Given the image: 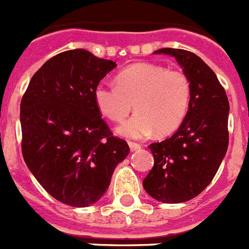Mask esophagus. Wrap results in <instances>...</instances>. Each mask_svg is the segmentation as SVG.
Masks as SVG:
<instances>
[{
    "label": "esophagus",
    "instance_id": "esophagus-1",
    "mask_svg": "<svg viewBox=\"0 0 249 249\" xmlns=\"http://www.w3.org/2000/svg\"><path fill=\"white\" fill-rule=\"evenodd\" d=\"M129 147H130V151H132V152H134V151L140 150L141 146L136 142H129Z\"/></svg>",
    "mask_w": 249,
    "mask_h": 249
}]
</instances>
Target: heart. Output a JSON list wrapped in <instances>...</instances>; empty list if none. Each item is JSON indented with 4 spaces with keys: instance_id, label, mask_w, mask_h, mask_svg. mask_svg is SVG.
<instances>
[{
    "instance_id": "b5f03b06",
    "label": "heart",
    "mask_w": 249,
    "mask_h": 249,
    "mask_svg": "<svg viewBox=\"0 0 249 249\" xmlns=\"http://www.w3.org/2000/svg\"><path fill=\"white\" fill-rule=\"evenodd\" d=\"M115 83H98L93 98L102 115L113 122H123L134 104L136 113L117 130L124 138L142 140L155 131L168 134L187 115L192 89L180 70L138 62L122 70Z\"/></svg>"
}]
</instances>
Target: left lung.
Listing matches in <instances>:
<instances>
[{
  "instance_id": "8db88e82",
  "label": "left lung",
  "mask_w": 249,
  "mask_h": 249,
  "mask_svg": "<svg viewBox=\"0 0 249 249\" xmlns=\"http://www.w3.org/2000/svg\"><path fill=\"white\" fill-rule=\"evenodd\" d=\"M177 60L190 82V103L184 120L171 138L148 146L155 164L143 189L166 204L184 203L200 194L215 177L229 147L230 103L215 72L182 49L155 51Z\"/></svg>"
}]
</instances>
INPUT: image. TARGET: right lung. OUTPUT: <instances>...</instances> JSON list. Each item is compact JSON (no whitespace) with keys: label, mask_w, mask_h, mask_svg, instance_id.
Instances as JSON below:
<instances>
[{"label":"right lung","mask_w":249,"mask_h":249,"mask_svg":"<svg viewBox=\"0 0 249 249\" xmlns=\"http://www.w3.org/2000/svg\"><path fill=\"white\" fill-rule=\"evenodd\" d=\"M115 67L83 49L64 51L34 73L20 102L25 164L53 198L70 206L97 203L130 152L93 98L96 86Z\"/></svg>","instance_id":"right-lung-1"}]
</instances>
